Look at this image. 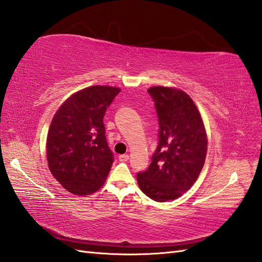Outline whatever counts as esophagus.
<instances>
[{
	"mask_svg": "<svg viewBox=\"0 0 262 262\" xmlns=\"http://www.w3.org/2000/svg\"><path fill=\"white\" fill-rule=\"evenodd\" d=\"M118 159L120 160V162H127V160L129 159V156L128 155H120L119 157H118Z\"/></svg>",
	"mask_w": 262,
	"mask_h": 262,
	"instance_id": "1",
	"label": "esophagus"
}]
</instances>
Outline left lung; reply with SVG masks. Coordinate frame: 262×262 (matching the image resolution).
<instances>
[{
	"label": "left lung",
	"mask_w": 262,
	"mask_h": 262,
	"mask_svg": "<svg viewBox=\"0 0 262 262\" xmlns=\"http://www.w3.org/2000/svg\"><path fill=\"white\" fill-rule=\"evenodd\" d=\"M159 122V144L148 169L137 173L140 190L150 199L175 200L195 184L207 155L208 138L196 104L176 87L151 86Z\"/></svg>",
	"instance_id": "obj_1"
}]
</instances>
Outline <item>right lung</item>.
Wrapping results in <instances>:
<instances>
[{
	"label": "right lung",
	"instance_id": "1",
	"mask_svg": "<svg viewBox=\"0 0 262 262\" xmlns=\"http://www.w3.org/2000/svg\"><path fill=\"white\" fill-rule=\"evenodd\" d=\"M119 92L107 85L86 87L72 94L52 119L46 139L49 168L74 195L97 191L108 176L114 159L103 119Z\"/></svg>",
	"mask_w": 262,
	"mask_h": 262
}]
</instances>
